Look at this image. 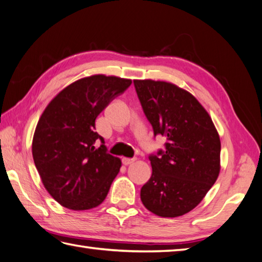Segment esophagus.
I'll use <instances>...</instances> for the list:
<instances>
[{
	"instance_id": "obj_1",
	"label": "esophagus",
	"mask_w": 262,
	"mask_h": 262,
	"mask_svg": "<svg viewBox=\"0 0 262 262\" xmlns=\"http://www.w3.org/2000/svg\"><path fill=\"white\" fill-rule=\"evenodd\" d=\"M135 161H136V158H122V163H123V165H125V166L132 164Z\"/></svg>"
}]
</instances>
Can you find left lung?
Masks as SVG:
<instances>
[{"label":"left lung","mask_w":262,"mask_h":262,"mask_svg":"<svg viewBox=\"0 0 262 262\" xmlns=\"http://www.w3.org/2000/svg\"><path fill=\"white\" fill-rule=\"evenodd\" d=\"M154 136L166 138L164 149L149 155L152 174L140 198L149 211L178 217L200 204L220 174L221 140L207 111L175 84L133 80Z\"/></svg>","instance_id":"1"}]
</instances>
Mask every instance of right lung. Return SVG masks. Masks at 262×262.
Listing matches in <instances>:
<instances>
[{
  "label": "right lung",
  "mask_w": 262,
  "mask_h": 262,
  "mask_svg": "<svg viewBox=\"0 0 262 262\" xmlns=\"http://www.w3.org/2000/svg\"><path fill=\"white\" fill-rule=\"evenodd\" d=\"M131 83L103 74L80 79L64 88L41 114L33 139L35 166L45 189L63 207L92 209L107 195L121 161L107 152L95 121Z\"/></svg>",
  "instance_id": "add662e5"
}]
</instances>
